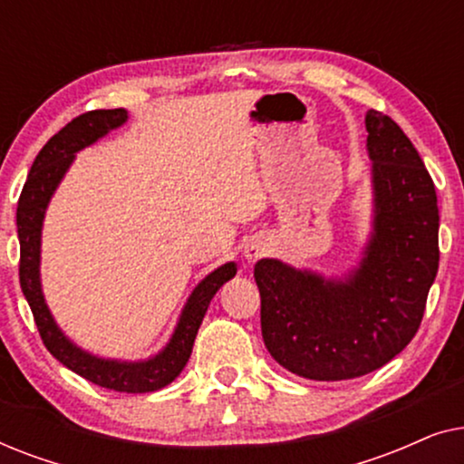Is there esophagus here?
Masks as SVG:
<instances>
[{
  "instance_id": "34e87169",
  "label": "esophagus",
  "mask_w": 464,
  "mask_h": 464,
  "mask_svg": "<svg viewBox=\"0 0 464 464\" xmlns=\"http://www.w3.org/2000/svg\"><path fill=\"white\" fill-rule=\"evenodd\" d=\"M259 256H262V249H259V246H256V249L251 246V249L246 251V259H257Z\"/></svg>"
}]
</instances>
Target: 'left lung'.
I'll use <instances>...</instances> for the list:
<instances>
[{"instance_id":"8db88e82","label":"left lung","mask_w":464,"mask_h":464,"mask_svg":"<svg viewBox=\"0 0 464 464\" xmlns=\"http://www.w3.org/2000/svg\"><path fill=\"white\" fill-rule=\"evenodd\" d=\"M372 160V232L342 276L256 264L262 338L272 359L321 382L365 376L403 351L420 327L440 268V208L422 158L376 110L365 113Z\"/></svg>"}]
</instances>
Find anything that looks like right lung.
Returning a JSON list of instances; mask_svg holds the SVG:
<instances>
[{"mask_svg": "<svg viewBox=\"0 0 464 464\" xmlns=\"http://www.w3.org/2000/svg\"><path fill=\"white\" fill-rule=\"evenodd\" d=\"M126 120H129L126 110H94L82 113L65 129L56 132L35 156L16 208L18 243H21L18 276H21V289L27 297L31 313H34L44 344L56 361H61L78 376L91 380L92 384L103 386V389L118 392H154L173 382L186 367L208 304L221 285L237 275V264L227 262L219 266L218 270H213L211 275H207L196 285L181 310L179 321H177L175 332L167 346L158 351L154 357L141 361L97 357V354L80 348L73 340H69L50 313L40 276L44 218H46V208L56 188L73 164L78 151L97 143L107 132L120 129L126 124Z\"/></svg>", "mask_w": 464, "mask_h": 464, "instance_id": "obj_1", "label": "right lung"}]
</instances>
